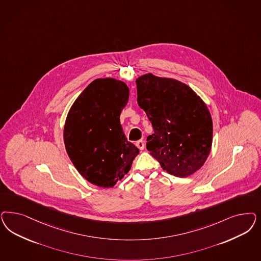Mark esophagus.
I'll return each instance as SVG.
<instances>
[{
  "label": "esophagus",
  "instance_id": "esophagus-1",
  "mask_svg": "<svg viewBox=\"0 0 261 261\" xmlns=\"http://www.w3.org/2000/svg\"><path fill=\"white\" fill-rule=\"evenodd\" d=\"M136 146H137V148H138L139 150H144V148H145V142H144L143 140H138V141L136 142Z\"/></svg>",
  "mask_w": 261,
  "mask_h": 261
}]
</instances>
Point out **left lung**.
<instances>
[{
  "label": "left lung",
  "mask_w": 261,
  "mask_h": 261,
  "mask_svg": "<svg viewBox=\"0 0 261 261\" xmlns=\"http://www.w3.org/2000/svg\"><path fill=\"white\" fill-rule=\"evenodd\" d=\"M137 102L153 127L146 147L163 170L193 175L207 160L213 137L211 112L200 96L175 79L151 73L136 79Z\"/></svg>",
  "instance_id": "left-lung-1"
}]
</instances>
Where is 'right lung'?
I'll return each instance as SVG.
<instances>
[{"instance_id":"add662e5","label":"right lung","mask_w":261,"mask_h":261,"mask_svg":"<svg viewBox=\"0 0 261 261\" xmlns=\"http://www.w3.org/2000/svg\"><path fill=\"white\" fill-rule=\"evenodd\" d=\"M128 96L124 82L97 79L80 94L65 120L63 140L68 155L77 172L99 187H113L139 153L126 140L120 123Z\"/></svg>"}]
</instances>
